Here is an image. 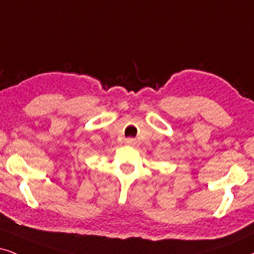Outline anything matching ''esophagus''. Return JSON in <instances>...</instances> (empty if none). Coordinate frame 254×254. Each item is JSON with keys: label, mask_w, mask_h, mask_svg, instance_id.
<instances>
[{"label": "esophagus", "mask_w": 254, "mask_h": 254, "mask_svg": "<svg viewBox=\"0 0 254 254\" xmlns=\"http://www.w3.org/2000/svg\"><path fill=\"white\" fill-rule=\"evenodd\" d=\"M125 144H127V145L133 146L136 145V140H134L133 138H127V139H125Z\"/></svg>", "instance_id": "esophagus-1"}]
</instances>
